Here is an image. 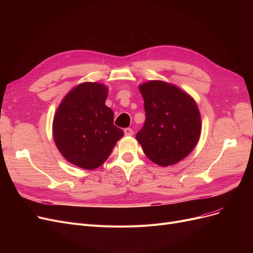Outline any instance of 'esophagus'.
Masks as SVG:
<instances>
[{"mask_svg": "<svg viewBox=\"0 0 253 253\" xmlns=\"http://www.w3.org/2000/svg\"><path fill=\"white\" fill-rule=\"evenodd\" d=\"M125 135L126 136H132L133 134H134V131L133 129L131 128V127H126V128H125Z\"/></svg>", "mask_w": 253, "mask_h": 253, "instance_id": "34e87169", "label": "esophagus"}]
</instances>
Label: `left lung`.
I'll return each mask as SVG.
<instances>
[{"label": "left lung", "instance_id": "obj_1", "mask_svg": "<svg viewBox=\"0 0 253 253\" xmlns=\"http://www.w3.org/2000/svg\"><path fill=\"white\" fill-rule=\"evenodd\" d=\"M145 121L136 139L153 163L168 167L186 158L200 140L201 113L194 99L172 83L151 80L139 85Z\"/></svg>", "mask_w": 253, "mask_h": 253}]
</instances>
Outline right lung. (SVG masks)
<instances>
[{"label": "right lung", "instance_id": "add662e5", "mask_svg": "<svg viewBox=\"0 0 253 253\" xmlns=\"http://www.w3.org/2000/svg\"><path fill=\"white\" fill-rule=\"evenodd\" d=\"M109 89L98 82H83L59 104L52 136L59 152L71 164L85 170L100 167L124 136L114 126V113L105 105Z\"/></svg>", "mask_w": 253, "mask_h": 253}]
</instances>
